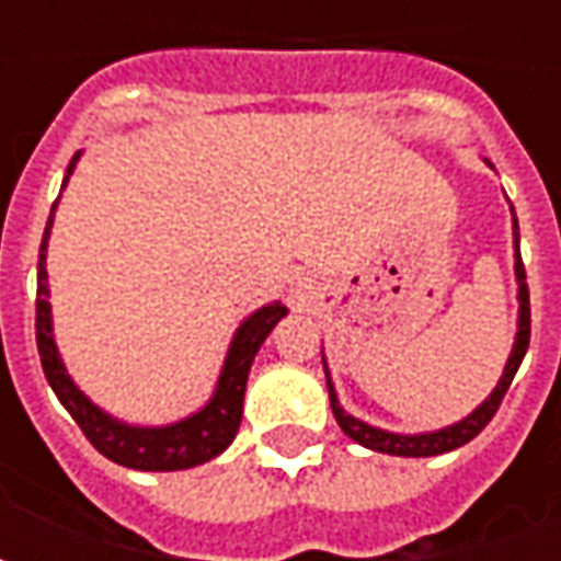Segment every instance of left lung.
Segmentation results:
<instances>
[{
    "mask_svg": "<svg viewBox=\"0 0 561 561\" xmlns=\"http://www.w3.org/2000/svg\"><path fill=\"white\" fill-rule=\"evenodd\" d=\"M514 252H517V285H519V321H517V340H514V352L507 357L505 373L499 378L495 390L486 397V400L469 414L462 417L454 426H445V430H435V433H417V435H400L388 433V430H378V426H369V423L357 421L354 414H348L336 400V390H333V381H330L328 364H324V373H328V393H330V409H333V417L342 426V433L354 438L357 445L369 447V450H378V454H393V457H438V454H447V450H457L466 442H471L474 435L481 433L486 423L493 421V414L499 412V405L505 400L511 381L517 376L519 364L526 357V348H529L531 336V312H529V285H526V270H523V257H519V225L517 216H514Z\"/></svg>",
    "mask_w": 561,
    "mask_h": 561,
    "instance_id": "left-lung-1",
    "label": "left lung"
}]
</instances>
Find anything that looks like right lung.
I'll list each match as a JSON object with an SVG mask.
<instances>
[{"label": "right lung", "instance_id": "right-lung-1", "mask_svg": "<svg viewBox=\"0 0 561 561\" xmlns=\"http://www.w3.org/2000/svg\"><path fill=\"white\" fill-rule=\"evenodd\" d=\"M78 159L80 152H75L62 185L68 183V176L75 171ZM54 209H50V219H47V228H44L42 252H38L35 340H38L44 376L50 381V388L59 397V402L66 405L68 414L75 417V423L83 430V435L90 438V445L107 459L126 466V469L180 471L219 457L221 450L233 442L237 430H240L245 381H249V369H252L257 348L270 336V330L276 328L282 318H285L288 309L282 304L261 306L257 312H252L237 328L231 348H228V357H225V366H221L216 393H213V400L201 412L185 417V421L171 423V426H128V423L116 421L107 412H102L68 378L66 366H62L59 352H56L54 321H50V304H47V294H50L47 291V267H44V261H47V240H50V225H54Z\"/></svg>", "mask_w": 561, "mask_h": 561}]
</instances>
